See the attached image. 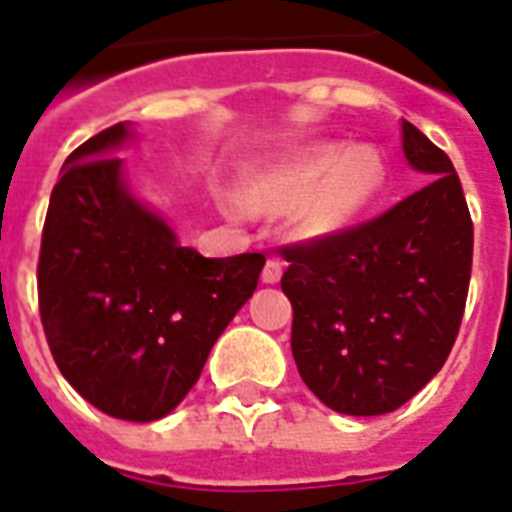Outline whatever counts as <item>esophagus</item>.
Listing matches in <instances>:
<instances>
[{"label":"esophagus","mask_w":512,"mask_h":512,"mask_svg":"<svg viewBox=\"0 0 512 512\" xmlns=\"http://www.w3.org/2000/svg\"><path fill=\"white\" fill-rule=\"evenodd\" d=\"M283 277V261L277 259H269L267 264H264V272H261V280L267 285H275L277 280Z\"/></svg>","instance_id":"esophagus-1"}]
</instances>
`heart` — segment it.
Returning <instances> with one entry per match:
<instances>
[{
    "label": "heart",
    "mask_w": 512,
    "mask_h": 512,
    "mask_svg": "<svg viewBox=\"0 0 512 512\" xmlns=\"http://www.w3.org/2000/svg\"><path fill=\"white\" fill-rule=\"evenodd\" d=\"M387 184V165L374 146L315 144L272 162L240 192L264 211H288L301 237H328L350 229L379 200Z\"/></svg>",
    "instance_id": "b5f03b06"
}]
</instances>
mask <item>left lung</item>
Returning <instances> with one entry per match:
<instances>
[{
    "instance_id": "1",
    "label": "left lung",
    "mask_w": 512,
    "mask_h": 512,
    "mask_svg": "<svg viewBox=\"0 0 512 512\" xmlns=\"http://www.w3.org/2000/svg\"><path fill=\"white\" fill-rule=\"evenodd\" d=\"M419 192L382 216L283 248L301 379L350 417L390 414L449 358L473 269V221L446 152L403 120Z\"/></svg>"
}]
</instances>
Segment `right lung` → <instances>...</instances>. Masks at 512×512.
<instances>
[{
  "instance_id": "add662e5",
  "label": "right lung",
  "mask_w": 512,
  "mask_h": 512,
  "mask_svg": "<svg viewBox=\"0 0 512 512\" xmlns=\"http://www.w3.org/2000/svg\"><path fill=\"white\" fill-rule=\"evenodd\" d=\"M130 138L117 122L63 162L42 229L39 315L55 366L87 403L154 422L200 379L267 259H205L178 243L122 176Z\"/></svg>"
}]
</instances>
